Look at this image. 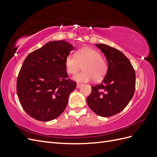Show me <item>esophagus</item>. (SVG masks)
Here are the masks:
<instances>
[{
    "label": "esophagus",
    "mask_w": 157,
    "mask_h": 157,
    "mask_svg": "<svg viewBox=\"0 0 157 157\" xmlns=\"http://www.w3.org/2000/svg\"><path fill=\"white\" fill-rule=\"evenodd\" d=\"M82 86V84H80V83H77V88H80Z\"/></svg>",
    "instance_id": "1"
}]
</instances>
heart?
<instances>
[{"label": "heart", "mask_w": 157, "mask_h": 157, "mask_svg": "<svg viewBox=\"0 0 157 157\" xmlns=\"http://www.w3.org/2000/svg\"><path fill=\"white\" fill-rule=\"evenodd\" d=\"M67 72L74 75L82 65L83 71L76 75L74 80L80 82L96 81L101 80L107 74L108 64L107 60L99 52L90 47H84L75 52V56L68 55L65 61Z\"/></svg>", "instance_id": "b5f03b06"}]
</instances>
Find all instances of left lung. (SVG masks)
Instances as JSON below:
<instances>
[{"instance_id": "obj_1", "label": "left lung", "mask_w": 157, "mask_h": 157, "mask_svg": "<svg viewBox=\"0 0 157 157\" xmlns=\"http://www.w3.org/2000/svg\"><path fill=\"white\" fill-rule=\"evenodd\" d=\"M96 46L105 56L108 70L101 83L91 86L86 101L98 115L109 117L129 103L135 92L136 73L130 60L120 50L103 44Z\"/></svg>"}]
</instances>
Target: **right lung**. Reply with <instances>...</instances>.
<instances>
[{"label": "right lung", "instance_id": "obj_1", "mask_svg": "<svg viewBox=\"0 0 157 157\" xmlns=\"http://www.w3.org/2000/svg\"><path fill=\"white\" fill-rule=\"evenodd\" d=\"M74 47L64 40L51 41L24 60L17 78V94L24 111L40 121L58 117L67 105L77 82L68 78L65 61Z\"/></svg>", "mask_w": 157, "mask_h": 157}]
</instances>
